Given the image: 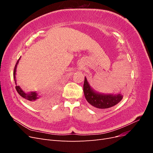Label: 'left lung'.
Wrapping results in <instances>:
<instances>
[{
	"label": "left lung",
	"instance_id": "left-lung-1",
	"mask_svg": "<svg viewBox=\"0 0 153 153\" xmlns=\"http://www.w3.org/2000/svg\"><path fill=\"white\" fill-rule=\"evenodd\" d=\"M84 93L87 102L94 107L100 109L108 108L119 103L123 98L121 94H103L92 88L85 77Z\"/></svg>",
	"mask_w": 153,
	"mask_h": 153
}]
</instances>
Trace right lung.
<instances>
[{
	"mask_svg": "<svg viewBox=\"0 0 153 153\" xmlns=\"http://www.w3.org/2000/svg\"><path fill=\"white\" fill-rule=\"evenodd\" d=\"M20 57L19 58V59L18 60V61L16 64V65L15 66V69H14V72H13V76H14V79H15V84H16V90L17 91L18 93L19 94L22 98H24L25 99H26L27 100H28L30 102L33 103V102H36V101L38 100L39 98V96H38V94L37 93L36 91L34 92H28V93H25V92L23 91L20 87L19 85H16V68H17V65L18 62H19V61L20 59Z\"/></svg>",
	"mask_w": 153,
	"mask_h": 153,
	"instance_id": "add662e5",
	"label": "right lung"
}]
</instances>
